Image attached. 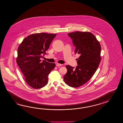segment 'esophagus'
Masks as SVG:
<instances>
[{"label":"esophagus","mask_w":123,"mask_h":123,"mask_svg":"<svg viewBox=\"0 0 123 123\" xmlns=\"http://www.w3.org/2000/svg\"><path fill=\"white\" fill-rule=\"evenodd\" d=\"M56 66H62V64H59V63H56Z\"/></svg>","instance_id":"1"}]
</instances>
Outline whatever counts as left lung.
Instances as JSON below:
<instances>
[{
    "instance_id": "obj_1",
    "label": "left lung",
    "mask_w": 123,
    "mask_h": 123,
    "mask_svg": "<svg viewBox=\"0 0 123 123\" xmlns=\"http://www.w3.org/2000/svg\"><path fill=\"white\" fill-rule=\"evenodd\" d=\"M79 54L76 68L66 66L67 72L64 76L66 84L78 87L84 84L94 74L101 62V47L96 37L90 32H73L68 34Z\"/></svg>"
}]
</instances>
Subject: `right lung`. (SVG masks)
<instances>
[{
	"instance_id": "1",
	"label": "right lung",
	"mask_w": 123,
	"mask_h": 123,
	"mask_svg": "<svg viewBox=\"0 0 123 123\" xmlns=\"http://www.w3.org/2000/svg\"><path fill=\"white\" fill-rule=\"evenodd\" d=\"M56 34L39 33L25 37L18 48L16 62L26 82L32 88L39 89L47 85L48 75L55 67L41 58L46 54Z\"/></svg>"
}]
</instances>
